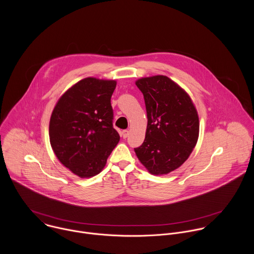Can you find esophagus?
<instances>
[{
	"label": "esophagus",
	"mask_w": 254,
	"mask_h": 254,
	"mask_svg": "<svg viewBox=\"0 0 254 254\" xmlns=\"http://www.w3.org/2000/svg\"><path fill=\"white\" fill-rule=\"evenodd\" d=\"M128 135H129V131L128 130H123L121 132V136L123 137V139H126L128 137Z\"/></svg>",
	"instance_id": "obj_1"
}]
</instances>
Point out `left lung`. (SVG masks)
<instances>
[{"label": "left lung", "instance_id": "left-lung-1", "mask_svg": "<svg viewBox=\"0 0 254 254\" xmlns=\"http://www.w3.org/2000/svg\"><path fill=\"white\" fill-rule=\"evenodd\" d=\"M136 85L144 95L147 117L145 141L135 148L136 155L150 174H168L197 143V111L189 94L167 76L144 77Z\"/></svg>", "mask_w": 254, "mask_h": 254}]
</instances>
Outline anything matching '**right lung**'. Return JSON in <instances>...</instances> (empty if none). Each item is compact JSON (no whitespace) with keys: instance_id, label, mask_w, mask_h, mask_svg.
Here are the masks:
<instances>
[{"instance_id":"obj_1","label":"right lung","mask_w":254,"mask_h":254,"mask_svg":"<svg viewBox=\"0 0 254 254\" xmlns=\"http://www.w3.org/2000/svg\"><path fill=\"white\" fill-rule=\"evenodd\" d=\"M115 87V80L84 78L59 99L52 112V148L61 163L80 178L101 173L120 140L112 126L110 99Z\"/></svg>"}]
</instances>
